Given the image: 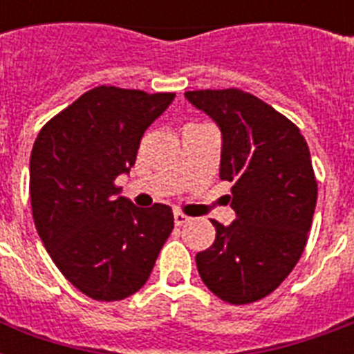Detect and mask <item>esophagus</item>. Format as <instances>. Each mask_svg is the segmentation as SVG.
<instances>
[{
    "label": "esophagus",
    "instance_id": "esophagus-1",
    "mask_svg": "<svg viewBox=\"0 0 354 354\" xmlns=\"http://www.w3.org/2000/svg\"><path fill=\"white\" fill-rule=\"evenodd\" d=\"M189 221H191V218H189L187 215L180 213V211H176V213H174V224H176V226H183V224H187Z\"/></svg>",
    "mask_w": 354,
    "mask_h": 354
}]
</instances>
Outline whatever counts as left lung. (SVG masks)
Returning <instances> with one entry per match:
<instances>
[{
    "mask_svg": "<svg viewBox=\"0 0 354 354\" xmlns=\"http://www.w3.org/2000/svg\"><path fill=\"white\" fill-rule=\"evenodd\" d=\"M222 132L221 180L236 213L230 226L211 221L213 246L196 268L215 296L232 305L263 299L288 277L307 246L318 200L310 152L299 128L252 93L185 91Z\"/></svg>",
    "mask_w": 354,
    "mask_h": 354,
    "instance_id": "left-lung-1",
    "label": "left lung"
}]
</instances>
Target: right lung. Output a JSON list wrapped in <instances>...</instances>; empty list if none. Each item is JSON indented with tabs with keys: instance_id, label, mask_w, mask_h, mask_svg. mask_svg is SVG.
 <instances>
[{
	"instance_id": "1",
	"label": "right lung",
	"mask_w": 354,
	"mask_h": 354,
	"mask_svg": "<svg viewBox=\"0 0 354 354\" xmlns=\"http://www.w3.org/2000/svg\"><path fill=\"white\" fill-rule=\"evenodd\" d=\"M174 93L99 86L47 121L30 152L36 232L64 277L95 301H119L147 283L174 227L165 204L118 196L145 130Z\"/></svg>"
}]
</instances>
